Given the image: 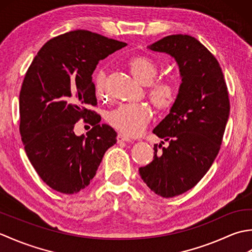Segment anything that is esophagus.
<instances>
[{"label": "esophagus", "mask_w": 252, "mask_h": 252, "mask_svg": "<svg viewBox=\"0 0 252 252\" xmlns=\"http://www.w3.org/2000/svg\"><path fill=\"white\" fill-rule=\"evenodd\" d=\"M117 142L118 143H122V142H131V140L127 136H126V135H123V134H118L117 135Z\"/></svg>", "instance_id": "1"}]
</instances>
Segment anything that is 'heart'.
<instances>
[{
  "label": "heart",
  "instance_id": "obj_1",
  "mask_svg": "<svg viewBox=\"0 0 252 252\" xmlns=\"http://www.w3.org/2000/svg\"><path fill=\"white\" fill-rule=\"evenodd\" d=\"M127 66L136 80L147 85V98L158 111L167 110L173 105L175 99L174 85L163 79L153 82L159 72V66L156 62L149 57L136 56L129 61ZM95 90L98 97L104 98L107 96L105 71H99L96 74ZM151 117L152 110L147 104L121 105L109 112L107 121L123 134L134 136L144 130Z\"/></svg>",
  "mask_w": 252,
  "mask_h": 252
}]
</instances>
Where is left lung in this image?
<instances>
[{"mask_svg": "<svg viewBox=\"0 0 252 252\" xmlns=\"http://www.w3.org/2000/svg\"><path fill=\"white\" fill-rule=\"evenodd\" d=\"M172 56L182 83L169 115L154 129L168 142L154 145V160L138 169L142 180L163 198L192 189L220 151L229 116L227 87L220 63L194 36L173 34L148 46Z\"/></svg>", "mask_w": 252, "mask_h": 252, "instance_id": "1", "label": "left lung"}]
</instances>
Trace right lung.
<instances>
[{
    "label": "right lung",
    "mask_w": 252,
    "mask_h": 252,
    "mask_svg": "<svg viewBox=\"0 0 252 252\" xmlns=\"http://www.w3.org/2000/svg\"><path fill=\"white\" fill-rule=\"evenodd\" d=\"M126 45L88 30L53 37L37 52L19 94V131L25 151L42 181L63 194H76L92 180L117 133L99 125L92 74L99 61ZM82 117L94 126L74 134Z\"/></svg>",
    "instance_id": "1"
}]
</instances>
